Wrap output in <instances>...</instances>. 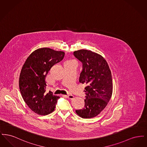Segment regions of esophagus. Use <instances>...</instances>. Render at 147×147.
Here are the masks:
<instances>
[{"label":"esophagus","mask_w":147,"mask_h":147,"mask_svg":"<svg viewBox=\"0 0 147 147\" xmlns=\"http://www.w3.org/2000/svg\"><path fill=\"white\" fill-rule=\"evenodd\" d=\"M67 98H70V99H73L74 98V96L71 94H69V95H66Z\"/></svg>","instance_id":"34e87169"}]
</instances>
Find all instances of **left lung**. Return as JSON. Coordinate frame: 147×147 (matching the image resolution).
I'll use <instances>...</instances> for the list:
<instances>
[{
  "label": "left lung",
  "instance_id": "1",
  "mask_svg": "<svg viewBox=\"0 0 147 147\" xmlns=\"http://www.w3.org/2000/svg\"><path fill=\"white\" fill-rule=\"evenodd\" d=\"M73 55L83 64L79 82L86 85L84 107L76 112L82 118H93L105 109L111 98V70L104 57L91 51L78 50Z\"/></svg>",
  "mask_w": 147,
  "mask_h": 147
}]
</instances>
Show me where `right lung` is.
Segmentation results:
<instances>
[{"label":"right lung","instance_id":"obj_1","mask_svg":"<svg viewBox=\"0 0 147 147\" xmlns=\"http://www.w3.org/2000/svg\"><path fill=\"white\" fill-rule=\"evenodd\" d=\"M64 52L49 48L34 51L26 60L19 77L21 96L28 107L40 115L52 113L59 97L46 91L45 80L49 71L56 63L63 60Z\"/></svg>","mask_w":147,"mask_h":147}]
</instances>
